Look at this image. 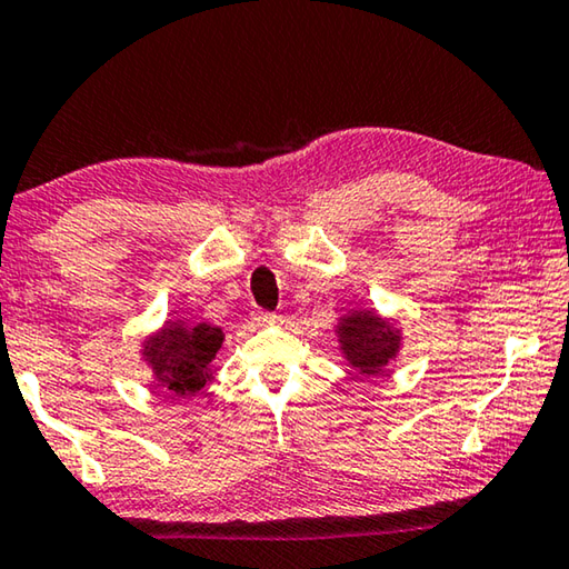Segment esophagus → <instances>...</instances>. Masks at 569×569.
Instances as JSON below:
<instances>
[{"label":"esophagus","instance_id":"34e87169","mask_svg":"<svg viewBox=\"0 0 569 569\" xmlns=\"http://www.w3.org/2000/svg\"><path fill=\"white\" fill-rule=\"evenodd\" d=\"M252 321L256 323H273L276 321V313H270V311H252Z\"/></svg>","mask_w":569,"mask_h":569}]
</instances>
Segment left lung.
Returning a JSON list of instances; mask_svg holds the SVG:
<instances>
[{
    "label": "left lung",
    "instance_id": "8db88e82",
    "mask_svg": "<svg viewBox=\"0 0 569 569\" xmlns=\"http://www.w3.org/2000/svg\"><path fill=\"white\" fill-rule=\"evenodd\" d=\"M347 362L359 375H380L400 349V329L377 317L375 311H351L337 327Z\"/></svg>",
    "mask_w": 569,
    "mask_h": 569
}]
</instances>
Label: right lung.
<instances>
[{
	"label": "right lung",
	"instance_id": "obj_1",
	"mask_svg": "<svg viewBox=\"0 0 569 569\" xmlns=\"http://www.w3.org/2000/svg\"><path fill=\"white\" fill-rule=\"evenodd\" d=\"M222 339V329L210 323L189 327L184 321H167V327L143 345V359L169 392L194 395L212 377L210 367Z\"/></svg>",
	"mask_w": 569,
	"mask_h": 569
}]
</instances>
